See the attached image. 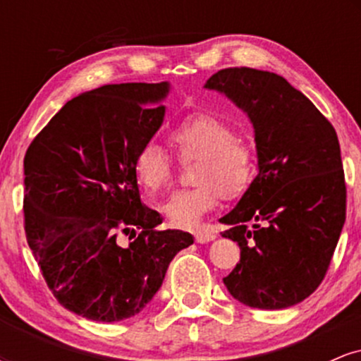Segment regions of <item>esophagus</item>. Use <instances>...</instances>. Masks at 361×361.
Here are the masks:
<instances>
[{
    "instance_id": "esophagus-1",
    "label": "esophagus",
    "mask_w": 361,
    "mask_h": 361,
    "mask_svg": "<svg viewBox=\"0 0 361 361\" xmlns=\"http://www.w3.org/2000/svg\"><path fill=\"white\" fill-rule=\"evenodd\" d=\"M215 238H217V231H215L214 227H202V229H198L197 233H195L197 243H210L214 241Z\"/></svg>"
}]
</instances>
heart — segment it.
Returning <instances> with one entry per match:
<instances>
[{"instance_id":"1","label":"heart","mask_w":361,"mask_h":361,"mask_svg":"<svg viewBox=\"0 0 361 361\" xmlns=\"http://www.w3.org/2000/svg\"><path fill=\"white\" fill-rule=\"evenodd\" d=\"M173 146L183 159H195L192 188L178 190L164 202L163 212L175 226L197 227L222 198L241 193L255 173V151L235 139L226 120L210 114H193L169 132ZM134 171L149 192L166 188L173 176L171 157L154 140L142 144L135 154Z\"/></svg>"}]
</instances>
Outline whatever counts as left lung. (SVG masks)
Listing matches in <instances>:
<instances>
[{"label":"left lung","instance_id":"left-lung-1","mask_svg":"<svg viewBox=\"0 0 361 361\" xmlns=\"http://www.w3.org/2000/svg\"><path fill=\"white\" fill-rule=\"evenodd\" d=\"M205 88L226 94L255 128L258 176L221 219L241 247L224 279L235 300L287 309L324 280L346 219L338 135L314 103L275 73L227 68Z\"/></svg>","mask_w":361,"mask_h":361}]
</instances>
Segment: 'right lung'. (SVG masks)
Listing matches in <instances>:
<instances>
[{
	"instance_id": "1",
	"label": "right lung",
	"mask_w": 361,
	"mask_h": 361,
	"mask_svg": "<svg viewBox=\"0 0 361 361\" xmlns=\"http://www.w3.org/2000/svg\"><path fill=\"white\" fill-rule=\"evenodd\" d=\"M169 82L105 85L73 98L23 159L25 234L61 305L117 322L139 314L193 235L157 229L134 159L164 120Z\"/></svg>"
}]
</instances>
